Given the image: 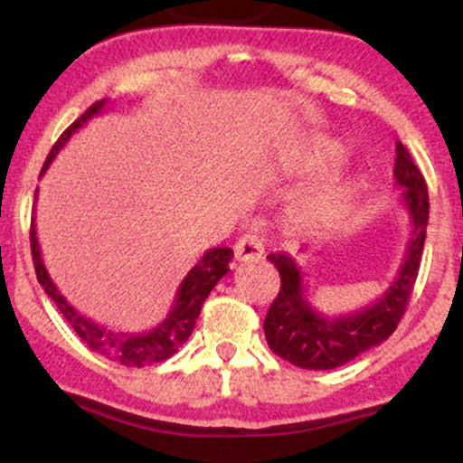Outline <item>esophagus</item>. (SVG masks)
I'll return each mask as SVG.
<instances>
[{
	"mask_svg": "<svg viewBox=\"0 0 463 463\" xmlns=\"http://www.w3.org/2000/svg\"><path fill=\"white\" fill-rule=\"evenodd\" d=\"M235 259L237 261H259L263 259V243L257 235H243L235 243Z\"/></svg>",
	"mask_w": 463,
	"mask_h": 463,
	"instance_id": "1",
	"label": "esophagus"
}]
</instances>
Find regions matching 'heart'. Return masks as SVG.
<instances>
[{
    "instance_id": "heart-1",
    "label": "heart",
    "mask_w": 463,
    "mask_h": 463,
    "mask_svg": "<svg viewBox=\"0 0 463 463\" xmlns=\"http://www.w3.org/2000/svg\"><path fill=\"white\" fill-rule=\"evenodd\" d=\"M337 158H339V147L324 143V146H317L316 150H313V154L309 156V165L333 163L337 161ZM354 189H357V183H354V180H346V183H339L328 191H324L320 198L316 200V213L320 217L333 215L335 211H337L339 206H342L344 202L354 194Z\"/></svg>"
}]
</instances>
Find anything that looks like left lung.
<instances>
[{"instance_id":"left-lung-1","label":"left lung","mask_w":463,"mask_h":463,"mask_svg":"<svg viewBox=\"0 0 463 463\" xmlns=\"http://www.w3.org/2000/svg\"><path fill=\"white\" fill-rule=\"evenodd\" d=\"M394 176L411 220V235L401 269L379 300L354 313L328 317L313 309L307 298L305 274L296 259L285 252L268 257L280 274V291L265 316L263 328L268 346L280 359L305 370H333L383 344L396 331L416 285L429 222L427 183L401 141L396 143Z\"/></svg>"}]
</instances>
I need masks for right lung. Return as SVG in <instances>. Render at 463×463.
I'll return each mask as SVG.
<instances>
[{"label":"right lung","instance_id":"add662e5","mask_svg":"<svg viewBox=\"0 0 463 463\" xmlns=\"http://www.w3.org/2000/svg\"><path fill=\"white\" fill-rule=\"evenodd\" d=\"M109 104V99H99L95 102L91 109L87 110L80 119L73 121L69 128L62 132L61 139L56 141V146L52 147V152L47 154V161L41 169V176L47 172L52 161L56 158V154L62 150V146L69 141V137L73 132L82 128L89 119L95 115H99L104 110V106ZM39 194V189H36ZM34 194V200H36ZM30 248H32V261H34L36 279H39L41 287L45 289V294L54 300L58 311L62 313V317L71 324L73 331L78 333V337L87 344L93 353L102 354V357L117 361L121 365H128V368H143V365L158 364V361H165L172 357L174 353H178V348L183 346L189 339L191 331H194L195 320H198L202 305L209 298V294L213 291V287L220 283V279L224 276L228 269V263L232 259L231 248H211L202 254V259L194 268L189 269V274L184 276L183 283H180L176 298H174L172 309H169L167 317L154 326L152 331L143 333H121L115 331V328H106L102 324L93 322L91 317L82 316V313L73 309L69 305L65 296L61 294V289L54 285V280L47 274V268L43 263V257H41V246L39 239H36V226L34 220H32L30 226Z\"/></svg>","mask_w":463,"mask_h":463}]
</instances>
